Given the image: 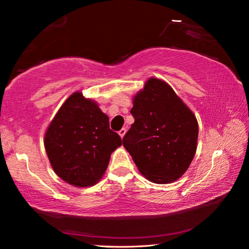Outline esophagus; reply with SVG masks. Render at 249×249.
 Here are the masks:
<instances>
[{
	"instance_id": "esophagus-1",
	"label": "esophagus",
	"mask_w": 249,
	"mask_h": 249,
	"mask_svg": "<svg viewBox=\"0 0 249 249\" xmlns=\"http://www.w3.org/2000/svg\"><path fill=\"white\" fill-rule=\"evenodd\" d=\"M125 133H126V128H125V127H123V128H122V129L120 130V132H119V135H120V136H121L122 138H123V137H124V135H125Z\"/></svg>"
}]
</instances>
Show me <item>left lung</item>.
<instances>
[{
  "label": "left lung",
  "instance_id": "left-lung-1",
  "mask_svg": "<svg viewBox=\"0 0 249 249\" xmlns=\"http://www.w3.org/2000/svg\"><path fill=\"white\" fill-rule=\"evenodd\" d=\"M135 122L123 146L142 176L155 183H170L182 176L196 155V119L172 88L150 78L134 98Z\"/></svg>",
  "mask_w": 249,
  "mask_h": 249
}]
</instances>
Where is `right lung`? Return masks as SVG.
I'll return each mask as SVG.
<instances>
[{
	"label": "right lung",
	"mask_w": 249,
	"mask_h": 249,
	"mask_svg": "<svg viewBox=\"0 0 249 249\" xmlns=\"http://www.w3.org/2000/svg\"><path fill=\"white\" fill-rule=\"evenodd\" d=\"M44 144L50 165L62 180L90 187L103 176L122 140L98 104L75 92L53 117Z\"/></svg>",
	"instance_id": "obj_1"
}]
</instances>
